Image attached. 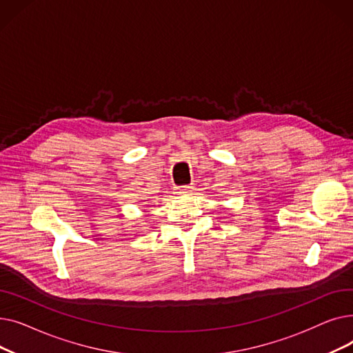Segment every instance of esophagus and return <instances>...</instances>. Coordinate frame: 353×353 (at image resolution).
I'll use <instances>...</instances> for the list:
<instances>
[{
  "mask_svg": "<svg viewBox=\"0 0 353 353\" xmlns=\"http://www.w3.org/2000/svg\"><path fill=\"white\" fill-rule=\"evenodd\" d=\"M193 186H180V188H176V192L177 193H189L192 192Z\"/></svg>",
  "mask_w": 353,
  "mask_h": 353,
  "instance_id": "1",
  "label": "esophagus"
}]
</instances>
